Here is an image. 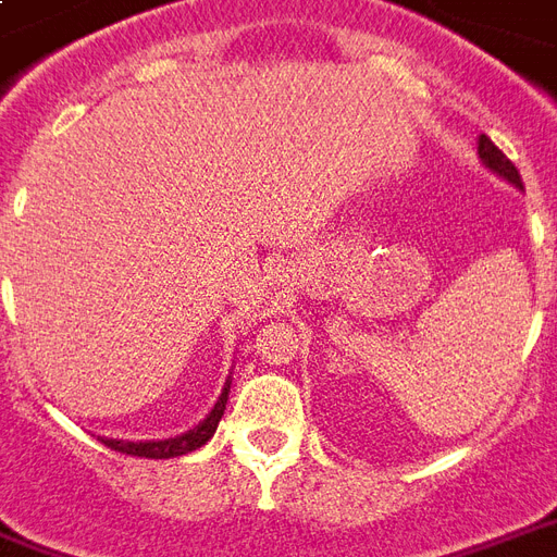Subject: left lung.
I'll return each mask as SVG.
<instances>
[{
    "label": "left lung",
    "instance_id": "left-lung-1",
    "mask_svg": "<svg viewBox=\"0 0 557 557\" xmlns=\"http://www.w3.org/2000/svg\"><path fill=\"white\" fill-rule=\"evenodd\" d=\"M478 153H481V160H484L486 169H493L495 174H502V177H505V181H510L513 186H522L519 169L513 165V162L507 160L502 150L495 148L490 136H481V141H478Z\"/></svg>",
    "mask_w": 557,
    "mask_h": 557
}]
</instances>
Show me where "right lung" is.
<instances>
[{"mask_svg":"<svg viewBox=\"0 0 557 557\" xmlns=\"http://www.w3.org/2000/svg\"><path fill=\"white\" fill-rule=\"evenodd\" d=\"M225 404H228V385H225V392L216 400V407L213 412L193 428L184 436H177V440H165V442H117V440H100L107 448L117 450V454H129V457H148V460H169V457H181V454H189V450L201 448L210 442V436L216 433L219 418L225 416Z\"/></svg>","mask_w":557,"mask_h":557,"instance_id":"add662e5","label":"right lung"}]
</instances>
